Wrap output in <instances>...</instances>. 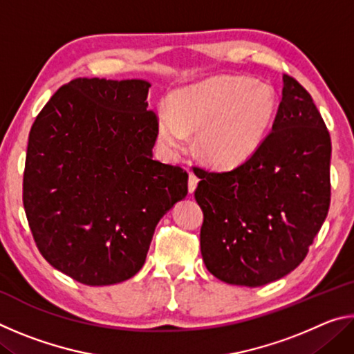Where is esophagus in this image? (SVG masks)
I'll use <instances>...</instances> for the list:
<instances>
[{
	"instance_id": "1",
	"label": "esophagus",
	"mask_w": 354,
	"mask_h": 354,
	"mask_svg": "<svg viewBox=\"0 0 354 354\" xmlns=\"http://www.w3.org/2000/svg\"><path fill=\"white\" fill-rule=\"evenodd\" d=\"M198 181H200V179L198 178H196V175H195V173H189V192H190V194H194V190L196 189V184H198Z\"/></svg>"
}]
</instances>
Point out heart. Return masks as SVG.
<instances>
[{
	"instance_id": "1",
	"label": "heart",
	"mask_w": 354,
	"mask_h": 354,
	"mask_svg": "<svg viewBox=\"0 0 354 354\" xmlns=\"http://www.w3.org/2000/svg\"><path fill=\"white\" fill-rule=\"evenodd\" d=\"M277 92L247 76H215L171 95L170 109L158 112V136L179 149L189 131H198L196 149L218 169H234L253 154L270 128Z\"/></svg>"
}]
</instances>
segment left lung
Here are the masks:
<instances>
[{"mask_svg": "<svg viewBox=\"0 0 354 354\" xmlns=\"http://www.w3.org/2000/svg\"><path fill=\"white\" fill-rule=\"evenodd\" d=\"M331 137L313 98L283 75L273 128L227 171L200 169V245L207 270L227 284L257 287L304 261L331 201ZM195 171V170H194Z\"/></svg>", "mask_w": 354, "mask_h": 354, "instance_id": "8db88e82", "label": "left lung"}]
</instances>
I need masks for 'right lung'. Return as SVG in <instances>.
Here are the masks:
<instances>
[{
  "instance_id": "obj_1",
  "label": "right lung",
  "mask_w": 354,
  "mask_h": 354,
  "mask_svg": "<svg viewBox=\"0 0 354 354\" xmlns=\"http://www.w3.org/2000/svg\"><path fill=\"white\" fill-rule=\"evenodd\" d=\"M149 82L76 77L29 133L23 206L40 254L87 286L140 270L162 215L187 195V171L153 159Z\"/></svg>"
}]
</instances>
